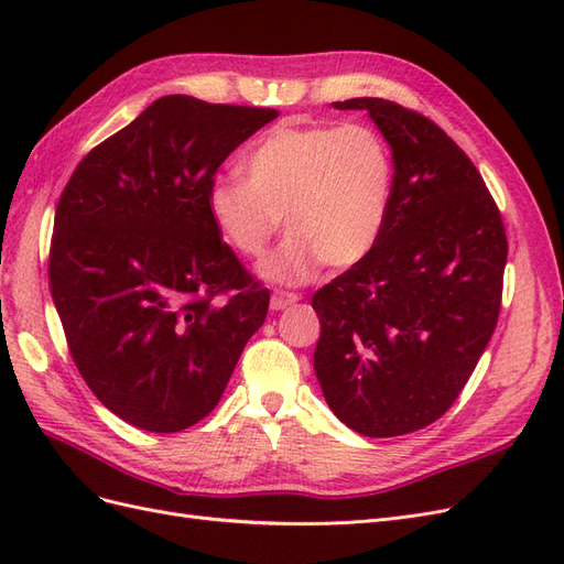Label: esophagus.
I'll return each instance as SVG.
<instances>
[{"label": "esophagus", "instance_id": "obj_1", "mask_svg": "<svg viewBox=\"0 0 564 564\" xmlns=\"http://www.w3.org/2000/svg\"><path fill=\"white\" fill-rule=\"evenodd\" d=\"M299 301V294H294V292H272V299H270V308L272 311H284V308H289V305L292 303H296Z\"/></svg>", "mask_w": 564, "mask_h": 564}]
</instances>
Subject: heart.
I'll list each match as a JSON object with an SVG mask.
<instances>
[{"mask_svg":"<svg viewBox=\"0 0 564 564\" xmlns=\"http://www.w3.org/2000/svg\"><path fill=\"white\" fill-rule=\"evenodd\" d=\"M242 178H218L207 195L209 216L245 259H261L280 224L289 232L263 263L272 282L299 284L319 263L348 268L377 245L392 178L383 135L360 122L280 124L242 162Z\"/></svg>","mask_w":564,"mask_h":564,"instance_id":"b5f03b06","label":"heart"}]
</instances>
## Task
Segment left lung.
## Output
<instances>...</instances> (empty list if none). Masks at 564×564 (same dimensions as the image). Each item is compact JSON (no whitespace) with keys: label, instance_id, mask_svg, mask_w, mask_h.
Here are the masks:
<instances>
[{"label":"left lung","instance_id":"obj_1","mask_svg":"<svg viewBox=\"0 0 564 564\" xmlns=\"http://www.w3.org/2000/svg\"><path fill=\"white\" fill-rule=\"evenodd\" d=\"M392 150L383 230L362 261L317 289L315 373L348 429L395 437L456 402L497 329L508 237L470 158L433 119L383 98H350Z\"/></svg>","mask_w":564,"mask_h":564}]
</instances>
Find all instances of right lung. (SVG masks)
Here are the masks:
<instances>
[{"label":"right lung","instance_id":"obj_1","mask_svg":"<svg viewBox=\"0 0 564 564\" xmlns=\"http://www.w3.org/2000/svg\"><path fill=\"white\" fill-rule=\"evenodd\" d=\"M272 108L162 96L63 187L48 289L67 350L112 414L181 433L212 414L270 292L224 242L207 195Z\"/></svg>","mask_w":564,"mask_h":564}]
</instances>
